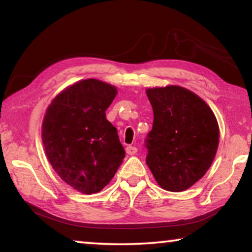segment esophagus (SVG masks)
I'll use <instances>...</instances> for the list:
<instances>
[{
    "label": "esophagus",
    "mask_w": 252,
    "mask_h": 252,
    "mask_svg": "<svg viewBox=\"0 0 252 252\" xmlns=\"http://www.w3.org/2000/svg\"><path fill=\"white\" fill-rule=\"evenodd\" d=\"M126 153L129 156H133V155H135L136 152H138V149H136L133 146H127L126 149Z\"/></svg>",
    "instance_id": "34e87169"
}]
</instances>
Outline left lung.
Instances as JSON below:
<instances>
[{
	"mask_svg": "<svg viewBox=\"0 0 252 252\" xmlns=\"http://www.w3.org/2000/svg\"><path fill=\"white\" fill-rule=\"evenodd\" d=\"M153 109L146 139L147 164L162 189L180 192L210 168L219 144V126L206 102L177 85L148 89Z\"/></svg>",
	"mask_w": 252,
	"mask_h": 252,
	"instance_id": "8db88e82",
	"label": "left lung"
}]
</instances>
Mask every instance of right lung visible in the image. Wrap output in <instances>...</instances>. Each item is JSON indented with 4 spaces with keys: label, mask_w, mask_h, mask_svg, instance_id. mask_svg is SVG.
I'll return each mask as SVG.
<instances>
[{
    "label": "right lung",
    "mask_w": 252,
    "mask_h": 252,
    "mask_svg": "<svg viewBox=\"0 0 252 252\" xmlns=\"http://www.w3.org/2000/svg\"><path fill=\"white\" fill-rule=\"evenodd\" d=\"M117 88L88 79L54 97L42 123L46 157L60 178L82 193L101 191L126 157L118 131L105 110Z\"/></svg>",
    "instance_id": "obj_1"
}]
</instances>
